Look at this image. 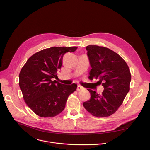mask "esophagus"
I'll list each match as a JSON object with an SVG mask.
<instances>
[{"mask_svg": "<svg viewBox=\"0 0 150 150\" xmlns=\"http://www.w3.org/2000/svg\"><path fill=\"white\" fill-rule=\"evenodd\" d=\"M82 89V87L81 86V85H78V87H77V89H76V90H77L78 91H79L81 90Z\"/></svg>", "mask_w": 150, "mask_h": 150, "instance_id": "obj_1", "label": "esophagus"}]
</instances>
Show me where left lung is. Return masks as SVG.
<instances>
[{
  "mask_svg": "<svg viewBox=\"0 0 150 150\" xmlns=\"http://www.w3.org/2000/svg\"><path fill=\"white\" fill-rule=\"evenodd\" d=\"M86 50L91 67L89 78H98L104 91L100 94L87 89L91 98L83 105L94 116L108 117L117 111L130 90V70L126 62L108 48L89 45Z\"/></svg>",
  "mask_w": 150,
  "mask_h": 150,
  "instance_id": "left-lung-1",
  "label": "left lung"
}]
</instances>
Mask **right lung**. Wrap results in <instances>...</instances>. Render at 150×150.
Listing matches in <instances>:
<instances>
[{
	"label": "right lung",
	"instance_id": "obj_1",
	"mask_svg": "<svg viewBox=\"0 0 150 150\" xmlns=\"http://www.w3.org/2000/svg\"><path fill=\"white\" fill-rule=\"evenodd\" d=\"M76 47H53L31 56L21 69L19 85L25 102L38 116L52 117L65 109L70 94L77 88L76 83L65 85L52 81L58 78L63 56L74 52Z\"/></svg>",
	"mask_w": 150,
	"mask_h": 150
}]
</instances>
